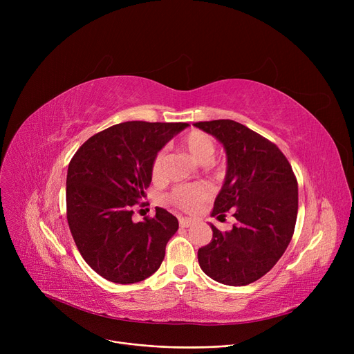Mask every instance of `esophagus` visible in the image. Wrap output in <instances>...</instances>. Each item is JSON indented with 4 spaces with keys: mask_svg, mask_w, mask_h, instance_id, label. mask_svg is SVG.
I'll list each match as a JSON object with an SVG mask.
<instances>
[{
    "mask_svg": "<svg viewBox=\"0 0 354 354\" xmlns=\"http://www.w3.org/2000/svg\"><path fill=\"white\" fill-rule=\"evenodd\" d=\"M194 224V221L191 218H179V225L182 228H189Z\"/></svg>",
    "mask_w": 354,
    "mask_h": 354,
    "instance_id": "obj_1",
    "label": "esophagus"
}]
</instances>
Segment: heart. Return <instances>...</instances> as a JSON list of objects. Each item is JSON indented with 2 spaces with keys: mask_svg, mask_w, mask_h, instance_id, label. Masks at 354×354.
<instances>
[{
  "mask_svg": "<svg viewBox=\"0 0 354 354\" xmlns=\"http://www.w3.org/2000/svg\"><path fill=\"white\" fill-rule=\"evenodd\" d=\"M183 146L189 155L199 163H208L215 152V143L214 139L201 130H192L187 136L183 138ZM166 152L163 149L158 151L151 162V175L153 180H159L163 174V163H165ZM211 191L207 185L195 183V185H182L174 189L171 194V201L176 207L192 211L195 209L201 202L205 201L209 196Z\"/></svg>",
  "mask_w": 354,
  "mask_h": 354,
  "instance_id": "obj_1",
  "label": "heart"
}]
</instances>
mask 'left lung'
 Wrapping results in <instances>:
<instances>
[{"instance_id":"obj_1","label":"left lung","mask_w":354,"mask_h":354,"mask_svg":"<svg viewBox=\"0 0 354 354\" xmlns=\"http://www.w3.org/2000/svg\"><path fill=\"white\" fill-rule=\"evenodd\" d=\"M222 143L227 175L212 216L231 211V231L211 224L212 239L198 250L202 271L225 286H247L281 258L294 234L299 187L284 153L272 142L230 119L195 123Z\"/></svg>"}]
</instances>
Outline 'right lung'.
I'll use <instances>...</instances> for the list:
<instances>
[{
    "label": "right lung",
    "instance_id": "right-lung-1",
    "mask_svg": "<svg viewBox=\"0 0 354 354\" xmlns=\"http://www.w3.org/2000/svg\"><path fill=\"white\" fill-rule=\"evenodd\" d=\"M188 123L124 122L86 140L68 163L67 222L84 261L116 284L143 281L158 271L176 216L156 208L133 222V205L151 185V162Z\"/></svg>",
    "mask_w": 354,
    "mask_h": 354
}]
</instances>
